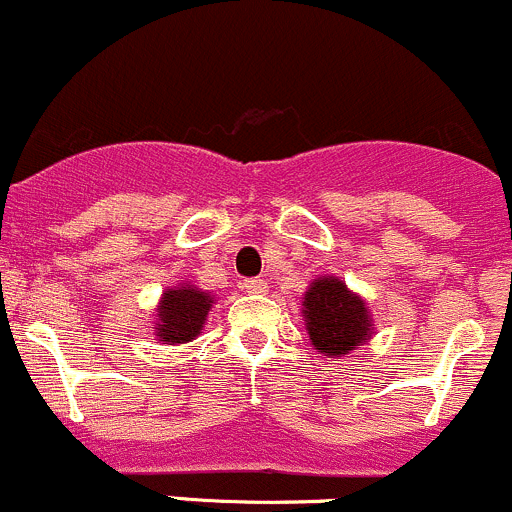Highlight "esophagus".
Here are the masks:
<instances>
[{"instance_id":"34e87169","label":"esophagus","mask_w":512,"mask_h":512,"mask_svg":"<svg viewBox=\"0 0 512 512\" xmlns=\"http://www.w3.org/2000/svg\"><path fill=\"white\" fill-rule=\"evenodd\" d=\"M243 289L247 291V294H267V282L265 279H245L243 282Z\"/></svg>"}]
</instances>
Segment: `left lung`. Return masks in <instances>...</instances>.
<instances>
[{"instance_id":"8db88e82","label":"left lung","mask_w":512,"mask_h":512,"mask_svg":"<svg viewBox=\"0 0 512 512\" xmlns=\"http://www.w3.org/2000/svg\"><path fill=\"white\" fill-rule=\"evenodd\" d=\"M303 316L313 347L325 357H345L372 338V318L355 291L338 277H320L303 294Z\"/></svg>"}]
</instances>
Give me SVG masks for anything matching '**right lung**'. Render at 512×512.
<instances>
[{
    "label": "right lung",
    "mask_w": 512,
    "mask_h": 512,
    "mask_svg": "<svg viewBox=\"0 0 512 512\" xmlns=\"http://www.w3.org/2000/svg\"><path fill=\"white\" fill-rule=\"evenodd\" d=\"M213 306V296L192 284H179L162 294L157 306L155 335L162 345L192 342L204 328L206 316Z\"/></svg>",
    "instance_id": "right-lung-1"
}]
</instances>
